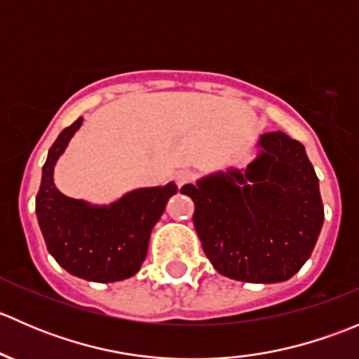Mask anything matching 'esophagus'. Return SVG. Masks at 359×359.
Returning a JSON list of instances; mask_svg holds the SVG:
<instances>
[{"label":"esophagus","mask_w":359,"mask_h":359,"mask_svg":"<svg viewBox=\"0 0 359 359\" xmlns=\"http://www.w3.org/2000/svg\"><path fill=\"white\" fill-rule=\"evenodd\" d=\"M191 180H193V173H191L189 170H179V172L175 173V184L179 187L186 186V184H189Z\"/></svg>","instance_id":"obj_1"}]
</instances>
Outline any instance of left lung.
<instances>
[{
    "mask_svg": "<svg viewBox=\"0 0 359 359\" xmlns=\"http://www.w3.org/2000/svg\"><path fill=\"white\" fill-rule=\"evenodd\" d=\"M247 172L187 184L203 252L222 276L248 283L290 280L320 236L325 212L316 172L299 140L264 133Z\"/></svg>",
    "mask_w": 359,
    "mask_h": 359,
    "instance_id": "1",
    "label": "left lung"
}]
</instances>
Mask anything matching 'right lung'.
<instances>
[{"mask_svg":"<svg viewBox=\"0 0 359 359\" xmlns=\"http://www.w3.org/2000/svg\"><path fill=\"white\" fill-rule=\"evenodd\" d=\"M81 123L83 118H78L64 128L50 147L36 196V215L46 248L67 273L97 283L121 281L142 266L151 231L177 186L170 182L165 187L137 189L109 206H90L64 196L53 184V166Z\"/></svg>","mask_w":359,"mask_h":359,"instance_id":"1","label":"right lung"}]
</instances>
